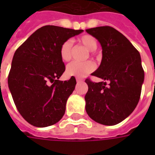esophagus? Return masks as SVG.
<instances>
[{
	"label": "esophagus",
	"instance_id": "34e87169",
	"mask_svg": "<svg viewBox=\"0 0 155 155\" xmlns=\"http://www.w3.org/2000/svg\"><path fill=\"white\" fill-rule=\"evenodd\" d=\"M83 80H84V79H82V78H80V77L76 78V81H77L78 83H79V82H82Z\"/></svg>",
	"mask_w": 155,
	"mask_h": 155
}]
</instances>
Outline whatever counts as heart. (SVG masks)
Segmentation results:
<instances>
[{
  "instance_id": "obj_1",
  "label": "heart",
  "mask_w": 155,
  "mask_h": 155,
  "mask_svg": "<svg viewBox=\"0 0 155 155\" xmlns=\"http://www.w3.org/2000/svg\"><path fill=\"white\" fill-rule=\"evenodd\" d=\"M77 41L89 51L91 55L96 56L94 51L97 48V42L94 37H92V35H84L80 36ZM59 55L61 59L64 62L71 60L72 56V42L71 40H66L60 45ZM94 68V63L90 60L85 61L83 63L72 62L68 65L66 72L69 76L83 77L92 71Z\"/></svg>"
}]
</instances>
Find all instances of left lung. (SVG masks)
<instances>
[{"mask_svg": "<svg viewBox=\"0 0 155 155\" xmlns=\"http://www.w3.org/2000/svg\"><path fill=\"white\" fill-rule=\"evenodd\" d=\"M86 32L102 47L101 63L92 75L104 80H85L88 86L86 112L96 122L117 125L133 113L139 101L144 81L141 56L121 33L111 26L91 28Z\"/></svg>", "mask_w": 155, "mask_h": 155, "instance_id": "obj_1", "label": "left lung"}]
</instances>
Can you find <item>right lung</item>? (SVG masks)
I'll return each instance as SVG.
<instances>
[{
	"instance_id": "1",
	"label": "right lung",
	"mask_w": 155,
	"mask_h": 155,
	"mask_svg": "<svg viewBox=\"0 0 155 155\" xmlns=\"http://www.w3.org/2000/svg\"><path fill=\"white\" fill-rule=\"evenodd\" d=\"M84 30L45 25L30 35L13 55L8 88L18 112L30 125L47 127L61 120L76 80H58L65 71L59 55L64 41Z\"/></svg>"
}]
</instances>
